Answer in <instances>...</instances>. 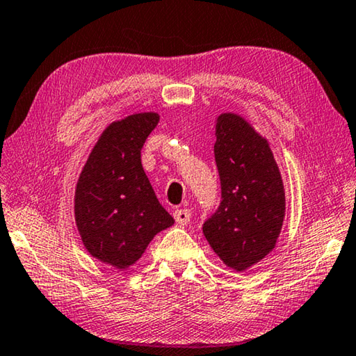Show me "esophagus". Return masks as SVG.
Segmentation results:
<instances>
[{
    "label": "esophagus",
    "mask_w": 356,
    "mask_h": 356,
    "mask_svg": "<svg viewBox=\"0 0 356 356\" xmlns=\"http://www.w3.org/2000/svg\"><path fill=\"white\" fill-rule=\"evenodd\" d=\"M175 220H177L179 225H188L191 220V211L189 209H177L173 213Z\"/></svg>",
    "instance_id": "esophagus-1"
}]
</instances>
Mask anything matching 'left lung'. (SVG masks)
<instances>
[{
	"label": "left lung",
	"instance_id": "obj_1",
	"mask_svg": "<svg viewBox=\"0 0 356 356\" xmlns=\"http://www.w3.org/2000/svg\"><path fill=\"white\" fill-rule=\"evenodd\" d=\"M214 156L222 202L203 234L223 264L244 272L275 248L282 233V173L266 137L233 112L217 117Z\"/></svg>",
	"mask_w": 356,
	"mask_h": 356
}]
</instances>
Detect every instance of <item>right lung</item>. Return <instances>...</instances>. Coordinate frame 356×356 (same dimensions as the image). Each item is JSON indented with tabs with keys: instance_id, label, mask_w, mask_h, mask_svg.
<instances>
[{
	"instance_id": "1",
	"label": "right lung",
	"mask_w": 356,
	"mask_h": 356,
	"mask_svg": "<svg viewBox=\"0 0 356 356\" xmlns=\"http://www.w3.org/2000/svg\"><path fill=\"white\" fill-rule=\"evenodd\" d=\"M158 122L156 112H139L108 124L74 191V222L84 248L118 270L133 266L154 236L175 222L140 161L143 143Z\"/></svg>"
}]
</instances>
